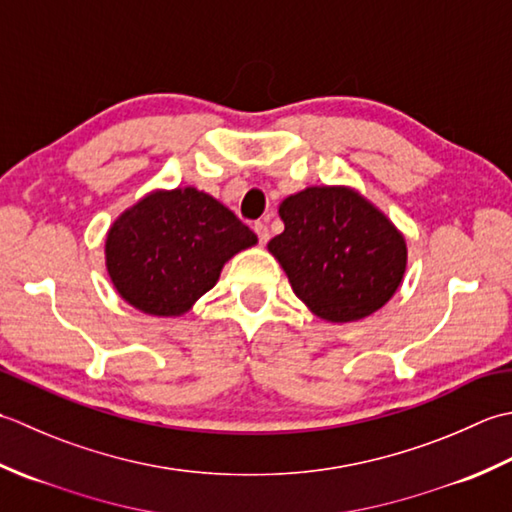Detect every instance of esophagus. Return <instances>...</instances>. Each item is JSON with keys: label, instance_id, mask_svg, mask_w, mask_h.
Returning a JSON list of instances; mask_svg holds the SVG:
<instances>
[{"label": "esophagus", "instance_id": "esophagus-1", "mask_svg": "<svg viewBox=\"0 0 512 512\" xmlns=\"http://www.w3.org/2000/svg\"><path fill=\"white\" fill-rule=\"evenodd\" d=\"M254 232L258 236V243L265 245L269 241V229L265 223H254Z\"/></svg>", "mask_w": 512, "mask_h": 512}]
</instances>
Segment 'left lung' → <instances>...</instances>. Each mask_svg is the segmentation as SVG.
Returning <instances> with one entry per match:
<instances>
[{"label":"left lung","mask_w":512,"mask_h":512,"mask_svg":"<svg viewBox=\"0 0 512 512\" xmlns=\"http://www.w3.org/2000/svg\"><path fill=\"white\" fill-rule=\"evenodd\" d=\"M269 241L294 294L322 320L353 322L387 305L406 271L404 236L351 187H307L278 207Z\"/></svg>","instance_id":"8db88e82"}]
</instances>
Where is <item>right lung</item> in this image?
Instances as JSON below:
<instances>
[{
    "mask_svg": "<svg viewBox=\"0 0 512 512\" xmlns=\"http://www.w3.org/2000/svg\"><path fill=\"white\" fill-rule=\"evenodd\" d=\"M258 243L232 210L196 187L156 190L112 223L106 267L119 296L150 316H181L234 254Z\"/></svg>",
    "mask_w": 512,
    "mask_h": 512,
    "instance_id": "obj_1",
    "label": "right lung"
}]
</instances>
